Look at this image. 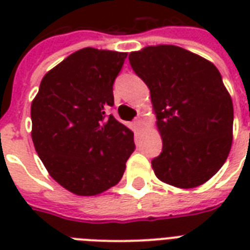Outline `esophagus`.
Returning a JSON list of instances; mask_svg holds the SVG:
<instances>
[{"instance_id":"1","label":"esophagus","mask_w":250,"mask_h":250,"mask_svg":"<svg viewBox=\"0 0 250 250\" xmlns=\"http://www.w3.org/2000/svg\"><path fill=\"white\" fill-rule=\"evenodd\" d=\"M133 125H135V127H136L137 129H141L143 128V125H144V122H143V119L139 117V118H136L135 121H133Z\"/></svg>"}]
</instances>
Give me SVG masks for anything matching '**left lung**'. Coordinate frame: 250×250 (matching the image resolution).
<instances>
[{
	"label": "left lung",
	"instance_id": "8db88e82",
	"mask_svg": "<svg viewBox=\"0 0 250 250\" xmlns=\"http://www.w3.org/2000/svg\"><path fill=\"white\" fill-rule=\"evenodd\" d=\"M150 90L162 153L152 161L161 182L188 189L217 174L232 145V98L210 61L175 45L128 56Z\"/></svg>",
	"mask_w": 250,
	"mask_h": 250
}]
</instances>
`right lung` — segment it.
I'll use <instances>...</instances> for the list:
<instances>
[{"instance_id": "1", "label": "right lung", "mask_w": 250, "mask_h": 250, "mask_svg": "<svg viewBox=\"0 0 250 250\" xmlns=\"http://www.w3.org/2000/svg\"><path fill=\"white\" fill-rule=\"evenodd\" d=\"M127 53L83 48L49 70L31 104L33 145L49 175L76 196L117 186L133 132L106 115Z\"/></svg>"}]
</instances>
